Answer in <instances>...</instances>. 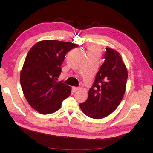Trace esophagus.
Instances as JSON below:
<instances>
[{
  "mask_svg": "<svg viewBox=\"0 0 153 153\" xmlns=\"http://www.w3.org/2000/svg\"><path fill=\"white\" fill-rule=\"evenodd\" d=\"M78 89H79V87H72V90H73V92H76Z\"/></svg>",
  "mask_w": 153,
  "mask_h": 153,
  "instance_id": "esophagus-1",
  "label": "esophagus"
}]
</instances>
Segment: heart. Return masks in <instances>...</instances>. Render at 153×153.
<instances>
[{"label":"heart","instance_id":"1","mask_svg":"<svg viewBox=\"0 0 153 153\" xmlns=\"http://www.w3.org/2000/svg\"><path fill=\"white\" fill-rule=\"evenodd\" d=\"M88 55H98L99 56L100 54V49L95 47V46H90V47H88Z\"/></svg>","mask_w":153,"mask_h":153}]
</instances>
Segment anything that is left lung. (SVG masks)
I'll return each mask as SVG.
<instances>
[{
    "label": "left lung",
    "mask_w": 153,
    "mask_h": 153,
    "mask_svg": "<svg viewBox=\"0 0 153 153\" xmlns=\"http://www.w3.org/2000/svg\"><path fill=\"white\" fill-rule=\"evenodd\" d=\"M105 62L97 73L88 98L80 107L84 114L99 119L108 116L117 108L126 91L127 68L121 55L112 48H106Z\"/></svg>",
    "instance_id": "8db88e82"
}]
</instances>
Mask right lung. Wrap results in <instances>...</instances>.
Instances as JSON below:
<instances>
[{"label": "right lung", "instance_id": "obj_1", "mask_svg": "<svg viewBox=\"0 0 153 153\" xmlns=\"http://www.w3.org/2000/svg\"><path fill=\"white\" fill-rule=\"evenodd\" d=\"M78 45L57 40H42L32 46L20 71V84L29 104L41 114L60 109L70 96L71 87L57 78L68 52Z\"/></svg>", "mask_w": 153, "mask_h": 153}]
</instances>
